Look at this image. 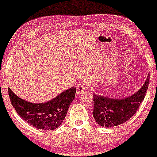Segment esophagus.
Instances as JSON below:
<instances>
[{
    "label": "esophagus",
    "mask_w": 157,
    "mask_h": 157,
    "mask_svg": "<svg viewBox=\"0 0 157 157\" xmlns=\"http://www.w3.org/2000/svg\"><path fill=\"white\" fill-rule=\"evenodd\" d=\"M86 90L85 84H77V92L78 94L82 93V91H85Z\"/></svg>",
    "instance_id": "esophagus-1"
}]
</instances>
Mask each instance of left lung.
Returning <instances> with one entry per match:
<instances>
[{
	"label": "left lung",
	"mask_w": 157,
	"mask_h": 157,
	"mask_svg": "<svg viewBox=\"0 0 157 157\" xmlns=\"http://www.w3.org/2000/svg\"><path fill=\"white\" fill-rule=\"evenodd\" d=\"M150 76L137 92L124 99H113L94 94L93 117L101 126L111 128L124 123L132 117L144 100Z\"/></svg>",
	"instance_id": "1"
}]
</instances>
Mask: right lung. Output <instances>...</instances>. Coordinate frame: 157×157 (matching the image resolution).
Masks as SVG:
<instances>
[{"label": "right lung", "instance_id": "1", "mask_svg": "<svg viewBox=\"0 0 157 157\" xmlns=\"http://www.w3.org/2000/svg\"><path fill=\"white\" fill-rule=\"evenodd\" d=\"M11 103L17 114L29 124L41 130H55L64 120L75 97V87L62 92L44 103H32L20 98L8 89Z\"/></svg>", "mask_w": 157, "mask_h": 157}]
</instances>
